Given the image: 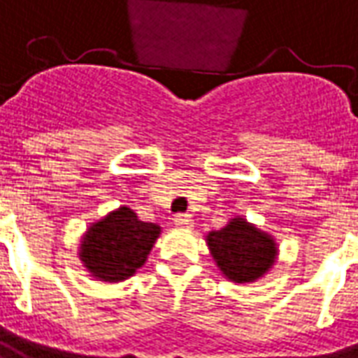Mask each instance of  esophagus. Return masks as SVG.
Masks as SVG:
<instances>
[{"mask_svg":"<svg viewBox=\"0 0 358 358\" xmlns=\"http://www.w3.org/2000/svg\"><path fill=\"white\" fill-rule=\"evenodd\" d=\"M175 226H179V228H191L193 226V218H191V214H175Z\"/></svg>","mask_w":358,"mask_h":358,"instance_id":"1","label":"esophagus"}]
</instances>
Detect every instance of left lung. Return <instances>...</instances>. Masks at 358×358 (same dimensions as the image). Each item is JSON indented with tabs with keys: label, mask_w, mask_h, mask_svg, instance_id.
<instances>
[{
	"label": "left lung",
	"mask_w": 358,
	"mask_h": 358,
	"mask_svg": "<svg viewBox=\"0 0 358 358\" xmlns=\"http://www.w3.org/2000/svg\"><path fill=\"white\" fill-rule=\"evenodd\" d=\"M206 243L222 275L234 282L257 280L277 259L275 240L245 218H231L222 230L210 231Z\"/></svg>",
	"instance_id": "8db88e82"
}]
</instances>
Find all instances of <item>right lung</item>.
<instances>
[{
	"instance_id": "obj_1",
	"label": "right lung",
	"mask_w": 358,
	"mask_h": 358,
	"mask_svg": "<svg viewBox=\"0 0 358 358\" xmlns=\"http://www.w3.org/2000/svg\"><path fill=\"white\" fill-rule=\"evenodd\" d=\"M162 228L138 220L136 212L120 206L91 224L81 238L80 259L91 277L103 282H120L146 263Z\"/></svg>"
}]
</instances>
